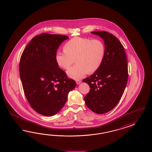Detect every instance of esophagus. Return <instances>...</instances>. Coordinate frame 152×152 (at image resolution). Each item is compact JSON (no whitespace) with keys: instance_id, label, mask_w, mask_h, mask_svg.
Instances as JSON below:
<instances>
[{"instance_id":"1","label":"esophagus","mask_w":152,"mask_h":152,"mask_svg":"<svg viewBox=\"0 0 152 152\" xmlns=\"http://www.w3.org/2000/svg\"><path fill=\"white\" fill-rule=\"evenodd\" d=\"M81 82H82V81H81L80 80H79V79H77V80H76V83H77V84H80V83H81Z\"/></svg>"}]
</instances>
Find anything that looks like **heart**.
Returning <instances> with one entry per match:
<instances>
[{
    "mask_svg": "<svg viewBox=\"0 0 152 152\" xmlns=\"http://www.w3.org/2000/svg\"><path fill=\"white\" fill-rule=\"evenodd\" d=\"M64 52L55 55L57 65L68 69L74 62L77 65L67 71L68 76L74 79L82 78L86 74L96 72L103 62L105 55V46L100 39L75 37L64 46Z\"/></svg>",
    "mask_w": 152,
    "mask_h": 152,
    "instance_id": "heart-1",
    "label": "heart"
}]
</instances>
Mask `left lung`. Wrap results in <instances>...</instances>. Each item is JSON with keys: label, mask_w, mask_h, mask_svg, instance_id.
<instances>
[{"label": "left lung", "mask_w": 152, "mask_h": 152, "mask_svg": "<svg viewBox=\"0 0 152 152\" xmlns=\"http://www.w3.org/2000/svg\"><path fill=\"white\" fill-rule=\"evenodd\" d=\"M91 33L104 40L105 55L100 68L83 80L91 88L84 101L90 110L100 114L112 110L121 100L127 83L128 65L124 46L114 35L104 31Z\"/></svg>", "instance_id": "8db88e82"}]
</instances>
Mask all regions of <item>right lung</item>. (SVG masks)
I'll list each match as a JSON object with an SVG mask.
<instances>
[{
  "label": "right lung",
  "mask_w": 152,
  "mask_h": 152,
  "mask_svg": "<svg viewBox=\"0 0 152 152\" xmlns=\"http://www.w3.org/2000/svg\"><path fill=\"white\" fill-rule=\"evenodd\" d=\"M69 37L43 33L34 37L23 50L20 61L23 90L30 106L50 117L64 106L69 92L76 86L55 61L57 50Z\"/></svg>",
  "instance_id": "add662e5"
}]
</instances>
